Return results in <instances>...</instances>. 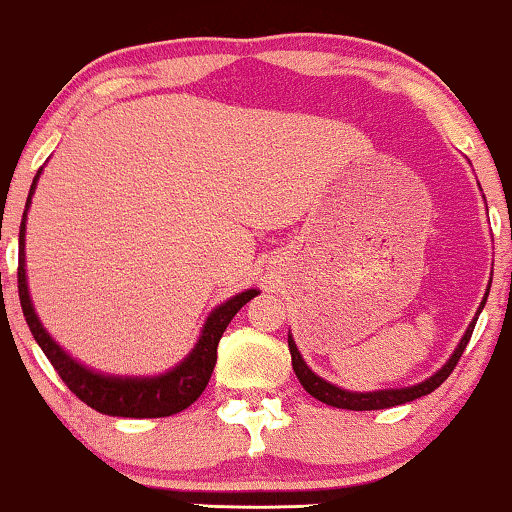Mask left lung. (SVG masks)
Wrapping results in <instances>:
<instances>
[{"label": "left lung", "instance_id": "1", "mask_svg": "<svg viewBox=\"0 0 512 512\" xmlns=\"http://www.w3.org/2000/svg\"><path fill=\"white\" fill-rule=\"evenodd\" d=\"M492 284V282H489ZM487 296H489V289L485 293V298H482V303L478 307V312H475V317L471 324H468L464 338L454 349V354L447 359V363L443 368L438 370L436 375H431L429 380L419 382V384H412V387H403V389H380V391H347V389H340L335 387V384L326 382L324 377H319L317 373H312L310 366L303 361V356H300L296 342L289 335V352H291V363H293V370H296V377L303 384V389L307 394L317 398V401L326 403V405H333V408H342V410H384V408H394V405H403V403H410L415 401V398H422L426 394H431V391H436L440 384H443L450 373L457 366V361L461 359V354H464V349L468 345V340H471L473 335V328H475V321H478V314L482 312V307L487 303Z\"/></svg>", "mask_w": 512, "mask_h": 512}]
</instances>
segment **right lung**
I'll return each instance as SVG.
<instances>
[{
	"mask_svg": "<svg viewBox=\"0 0 512 512\" xmlns=\"http://www.w3.org/2000/svg\"><path fill=\"white\" fill-rule=\"evenodd\" d=\"M39 174L32 181L30 195L25 202V214L20 221V237H18V296L20 307H23L25 321L30 331L51 361V366L58 370L62 382L72 389V394L81 398L90 408L102 412V415L111 417H170L177 412L186 410L188 405L195 403L205 391L212 370L216 366V347L223 331H226L230 319L240 312L242 305H247L251 298L258 296L256 289H247L237 293L226 303L216 307L209 314L205 326H202L200 340L195 342L193 352L186 356L179 366L167 370L163 375L156 377H116V375H102L97 370H90L74 361L51 335L41 326V321L34 312V305L30 300V291H27V275H25V219L27 209H30L34 188H37Z\"/></svg>",
	"mask_w": 512,
	"mask_h": 512,
	"instance_id": "1",
	"label": "right lung"
}]
</instances>
